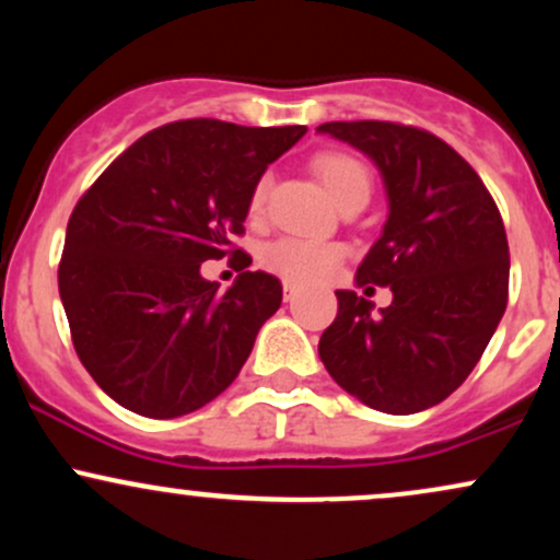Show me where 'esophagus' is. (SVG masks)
<instances>
[{
  "mask_svg": "<svg viewBox=\"0 0 560 560\" xmlns=\"http://www.w3.org/2000/svg\"><path fill=\"white\" fill-rule=\"evenodd\" d=\"M294 292H298V287H294L292 281H284V300H287V302H292Z\"/></svg>",
  "mask_w": 560,
  "mask_h": 560,
  "instance_id": "1",
  "label": "esophagus"
}]
</instances>
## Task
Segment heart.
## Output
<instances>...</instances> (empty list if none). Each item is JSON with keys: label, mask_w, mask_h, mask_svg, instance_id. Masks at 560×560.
I'll list each match as a JSON object with an SVG mask.
<instances>
[{"label": "heart", "mask_w": 560, "mask_h": 560, "mask_svg": "<svg viewBox=\"0 0 560 560\" xmlns=\"http://www.w3.org/2000/svg\"><path fill=\"white\" fill-rule=\"evenodd\" d=\"M313 171L337 205L350 195H369L371 191L369 168L347 152H318L313 158ZM262 195H266V182H260L255 189L253 210L262 208ZM342 255L345 249L334 242L281 236L262 249V266L279 273L284 281L316 284V281L329 279Z\"/></svg>", "instance_id": "1"}]
</instances>
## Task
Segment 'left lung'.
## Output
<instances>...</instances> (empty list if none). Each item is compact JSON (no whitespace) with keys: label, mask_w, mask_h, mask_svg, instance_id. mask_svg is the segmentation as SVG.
I'll use <instances>...</instances> for the list:
<instances>
[{"label":"left lung","mask_w":560,"mask_h":560,"mask_svg":"<svg viewBox=\"0 0 560 560\" xmlns=\"http://www.w3.org/2000/svg\"><path fill=\"white\" fill-rule=\"evenodd\" d=\"M316 131L361 150L382 173L389 213L355 284L392 289L378 313L339 289L318 355L369 408L419 413L466 382L503 318V218L477 171L434 133L387 120H334Z\"/></svg>","instance_id":"1"}]
</instances>
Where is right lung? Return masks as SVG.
Wrapping results in <instances>:
<instances>
[{"mask_svg": "<svg viewBox=\"0 0 560 560\" xmlns=\"http://www.w3.org/2000/svg\"><path fill=\"white\" fill-rule=\"evenodd\" d=\"M305 126L213 118L144 133L113 160L68 221L60 300L81 363L115 402L147 419L191 413L240 376L281 281L244 271L226 292L199 266L242 249L255 186Z\"/></svg>", "mask_w": 560, "mask_h": 560, "instance_id": "1", "label": "right lung"}]
</instances>
